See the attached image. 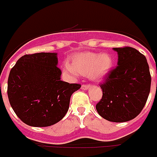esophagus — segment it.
<instances>
[{
  "instance_id": "34e87169",
  "label": "esophagus",
  "mask_w": 157,
  "mask_h": 157,
  "mask_svg": "<svg viewBox=\"0 0 157 157\" xmlns=\"http://www.w3.org/2000/svg\"><path fill=\"white\" fill-rule=\"evenodd\" d=\"M90 87H91L90 84H87V85H86V84H83V85L81 86V88H82L83 90H87V89H88Z\"/></svg>"
}]
</instances>
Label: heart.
Returning <instances> with one entry per match:
<instances>
[{"mask_svg": "<svg viewBox=\"0 0 157 157\" xmlns=\"http://www.w3.org/2000/svg\"><path fill=\"white\" fill-rule=\"evenodd\" d=\"M113 65V59L109 54L84 52L74 55L71 64H63V71L72 77L78 74L89 76L93 80H102L107 76Z\"/></svg>", "mask_w": 157, "mask_h": 157, "instance_id": "heart-1", "label": "heart"}]
</instances>
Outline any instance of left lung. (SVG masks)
Masks as SVG:
<instances>
[{
  "instance_id": "1",
  "label": "left lung",
  "mask_w": 157,
  "mask_h": 157,
  "mask_svg": "<svg viewBox=\"0 0 157 157\" xmlns=\"http://www.w3.org/2000/svg\"><path fill=\"white\" fill-rule=\"evenodd\" d=\"M113 49L118 56L117 66L100 84L102 97L96 109L109 122H124L135 118L143 109L151 78L147 59L138 50L132 47Z\"/></svg>"
}]
</instances>
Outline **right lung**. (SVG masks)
Listing matches in <instances>:
<instances>
[{
  "instance_id": "right-lung-1",
  "label": "right lung",
  "mask_w": 157,
  "mask_h": 157,
  "mask_svg": "<svg viewBox=\"0 0 157 157\" xmlns=\"http://www.w3.org/2000/svg\"><path fill=\"white\" fill-rule=\"evenodd\" d=\"M57 53L22 56L10 69L7 94L19 118L31 127H49L59 122L69 110L78 83L60 79Z\"/></svg>"
}]
</instances>
